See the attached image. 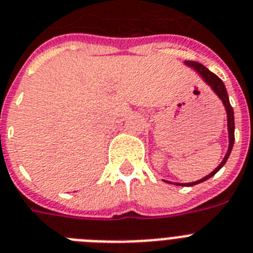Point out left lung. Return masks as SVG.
Segmentation results:
<instances>
[{
    "label": "left lung",
    "mask_w": 253,
    "mask_h": 253,
    "mask_svg": "<svg viewBox=\"0 0 253 253\" xmlns=\"http://www.w3.org/2000/svg\"><path fill=\"white\" fill-rule=\"evenodd\" d=\"M184 64L190 67L192 69H194L197 73L199 74V77L202 78L205 81L206 84H209L211 87V90L217 95V97L221 100L222 105L225 108V112H226V123H228V137H229V146H228V150H226V154L225 157L222 158V161L220 162L217 167H216L213 171H212L210 175L205 176L203 179H199L197 181H193V182H172V181H169V180H163L165 182H169V184H172V185H177V186H193V185H197V184H201V182L206 181V180H209L210 177L215 175L217 171H220L222 166H224L226 161H228L229 156H230L231 149H233V145H234V112H233V108L230 105V101H229V96H228V91H226V87H225L224 82H222L220 78L216 76L215 73H212L211 71H209L205 65H202L201 63H197V61H184Z\"/></svg>",
    "instance_id": "1"
}]
</instances>
